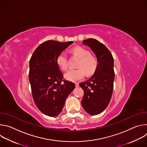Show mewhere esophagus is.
I'll return each instance as SVG.
<instances>
[{"label":"esophagus","instance_id":"1","mask_svg":"<svg viewBox=\"0 0 147 147\" xmlns=\"http://www.w3.org/2000/svg\"><path fill=\"white\" fill-rule=\"evenodd\" d=\"M75 86L76 87H78L79 86V84L78 82H75Z\"/></svg>","mask_w":147,"mask_h":147}]
</instances>
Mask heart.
Instances as JSON below:
<instances>
[{
  "mask_svg": "<svg viewBox=\"0 0 147 147\" xmlns=\"http://www.w3.org/2000/svg\"><path fill=\"white\" fill-rule=\"evenodd\" d=\"M71 53L80 58L77 69H71L65 74L66 80L77 81L84 78L86 73L88 75L94 73L97 68V61L94 56L90 54V51L81 47H76L71 49ZM56 63L63 70H66L69 67V61L66 53L62 52L56 57Z\"/></svg>",
  "mask_w": 147,
  "mask_h": 147,
  "instance_id": "obj_1",
  "label": "heart"
}]
</instances>
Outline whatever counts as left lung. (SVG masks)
<instances>
[{
  "label": "left lung",
  "instance_id": "obj_1",
  "mask_svg": "<svg viewBox=\"0 0 147 147\" xmlns=\"http://www.w3.org/2000/svg\"><path fill=\"white\" fill-rule=\"evenodd\" d=\"M95 54L97 68L94 75L87 81L80 83L84 91L81 100L83 108L90 115L99 114L107 108L112 98L115 71L114 60L109 49L94 38L83 40Z\"/></svg>",
  "mask_w": 147,
  "mask_h": 147
}]
</instances>
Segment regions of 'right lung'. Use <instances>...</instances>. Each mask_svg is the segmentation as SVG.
<instances>
[{"label":"right lung","mask_w":147,"mask_h":147,"mask_svg":"<svg viewBox=\"0 0 147 147\" xmlns=\"http://www.w3.org/2000/svg\"><path fill=\"white\" fill-rule=\"evenodd\" d=\"M73 42L45 41L36 48L30 60L29 81L34 101L37 108L49 116L60 114L66 98L75 88L74 82L63 80L56 63L57 55Z\"/></svg>","instance_id":"right-lung-1"}]
</instances>
